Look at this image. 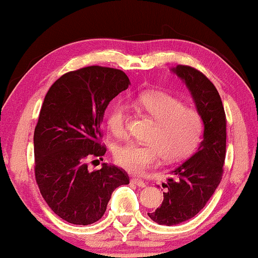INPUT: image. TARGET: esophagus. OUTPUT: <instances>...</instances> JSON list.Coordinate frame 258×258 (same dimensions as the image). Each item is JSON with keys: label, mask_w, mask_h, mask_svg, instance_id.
<instances>
[{"label": "esophagus", "mask_w": 258, "mask_h": 258, "mask_svg": "<svg viewBox=\"0 0 258 258\" xmlns=\"http://www.w3.org/2000/svg\"><path fill=\"white\" fill-rule=\"evenodd\" d=\"M132 181L134 182L135 184L138 185V187H141V188H144V187H146V183H145V182L143 181L142 179H140V177H137V176H134L133 179H132Z\"/></svg>", "instance_id": "esophagus-1"}]
</instances>
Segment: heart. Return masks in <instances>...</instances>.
Segmentation results:
<instances>
[{
  "label": "heart",
  "instance_id": "b5f03b06",
  "mask_svg": "<svg viewBox=\"0 0 258 258\" xmlns=\"http://www.w3.org/2000/svg\"><path fill=\"white\" fill-rule=\"evenodd\" d=\"M133 108L154 121L146 144L128 142L114 150V159L121 167L140 173L159 161L174 162L194 152L203 134V118L195 109L165 93H145L133 101ZM130 118L129 107L115 101L107 113L106 123L115 136L124 134Z\"/></svg>",
  "mask_w": 258,
  "mask_h": 258
}]
</instances>
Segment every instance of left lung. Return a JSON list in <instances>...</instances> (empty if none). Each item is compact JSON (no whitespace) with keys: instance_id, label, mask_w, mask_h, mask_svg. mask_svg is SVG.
I'll return each instance as SVG.
<instances>
[{"instance_id":"1","label":"left lung","mask_w":258,"mask_h":258,"mask_svg":"<svg viewBox=\"0 0 258 258\" xmlns=\"http://www.w3.org/2000/svg\"><path fill=\"white\" fill-rule=\"evenodd\" d=\"M172 71L185 83L203 118L204 133L197 152L172 170L162 184L167 190L156 211L148 213L154 223L173 226L195 217L220 183L226 156V115L216 86L195 68L176 66Z\"/></svg>"}]
</instances>
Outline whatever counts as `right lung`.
<instances>
[{
    "instance_id": "add662e5",
    "label": "right lung",
    "mask_w": 258,
    "mask_h": 258,
    "mask_svg": "<svg viewBox=\"0 0 258 258\" xmlns=\"http://www.w3.org/2000/svg\"><path fill=\"white\" fill-rule=\"evenodd\" d=\"M130 81L123 71L91 66L67 73L47 92L34 129V173L54 213L74 225L104 216L112 192L129 183L123 169L102 164L90 172L86 159L101 158L105 109Z\"/></svg>"
}]
</instances>
